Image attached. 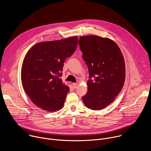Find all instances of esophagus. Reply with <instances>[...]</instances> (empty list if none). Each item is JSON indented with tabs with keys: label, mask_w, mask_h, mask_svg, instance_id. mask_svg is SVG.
<instances>
[{
	"label": "esophagus",
	"mask_w": 151,
	"mask_h": 151,
	"mask_svg": "<svg viewBox=\"0 0 151 151\" xmlns=\"http://www.w3.org/2000/svg\"><path fill=\"white\" fill-rule=\"evenodd\" d=\"M72 85L74 88H76V87L78 86V83H73Z\"/></svg>",
	"instance_id": "1"
}]
</instances>
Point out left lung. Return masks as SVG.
I'll use <instances>...</instances> for the list:
<instances>
[{"label": "left lung", "instance_id": "obj_1", "mask_svg": "<svg viewBox=\"0 0 151 151\" xmlns=\"http://www.w3.org/2000/svg\"><path fill=\"white\" fill-rule=\"evenodd\" d=\"M82 58L88 68V91L82 101L88 108L101 110L121 91L125 78L123 55L112 40L95 35L81 36Z\"/></svg>", "mask_w": 151, "mask_h": 151}]
</instances>
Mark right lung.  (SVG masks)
<instances>
[{
  "label": "right lung",
  "instance_id": "right-lung-1",
  "mask_svg": "<svg viewBox=\"0 0 151 151\" xmlns=\"http://www.w3.org/2000/svg\"><path fill=\"white\" fill-rule=\"evenodd\" d=\"M78 37L39 42L27 52L21 68V82L32 102L54 112L64 106L69 88L61 80L63 63L76 49Z\"/></svg>",
  "mask_w": 151,
  "mask_h": 151
}]
</instances>
